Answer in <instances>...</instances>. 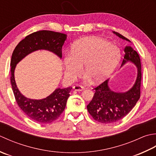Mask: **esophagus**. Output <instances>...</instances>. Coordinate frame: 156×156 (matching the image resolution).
Masks as SVG:
<instances>
[{
    "instance_id": "34e87169",
    "label": "esophagus",
    "mask_w": 156,
    "mask_h": 156,
    "mask_svg": "<svg viewBox=\"0 0 156 156\" xmlns=\"http://www.w3.org/2000/svg\"><path fill=\"white\" fill-rule=\"evenodd\" d=\"M73 90L75 91H83L84 90V87H83L82 85H76L73 86Z\"/></svg>"
}]
</instances>
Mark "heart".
Returning a JSON list of instances; mask_svg holds the SVG:
<instances>
[{
	"mask_svg": "<svg viewBox=\"0 0 156 156\" xmlns=\"http://www.w3.org/2000/svg\"><path fill=\"white\" fill-rule=\"evenodd\" d=\"M119 49L115 45L98 37L79 40L72 46L71 55L64 58L65 76L69 81L84 73L94 82H100L114 71L120 60Z\"/></svg>",
	"mask_w": 156,
	"mask_h": 156,
	"instance_id": "obj_1",
	"label": "heart"
}]
</instances>
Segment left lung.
Returning <instances> with one entry per match:
<instances>
[{
    "instance_id": "8db88e82",
    "label": "left lung",
    "mask_w": 156,
    "mask_h": 156,
    "mask_svg": "<svg viewBox=\"0 0 156 156\" xmlns=\"http://www.w3.org/2000/svg\"><path fill=\"white\" fill-rule=\"evenodd\" d=\"M113 33L130 42L119 33L116 31ZM124 50L125 55L121 66L128 61L134 63L137 67V77L133 87L125 93H117L111 90L108 84V79L94 88L96 90L94 96L87 108L93 119L101 123H113L121 120L131 112L140 98L142 76L140 57L131 46H126Z\"/></svg>"
}]
</instances>
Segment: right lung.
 Returning a JSON list of instances; mask_svg holds the SVG:
<instances>
[{
  "label": "right lung",
  "mask_w": 156,
  "mask_h": 156,
  "mask_svg": "<svg viewBox=\"0 0 156 156\" xmlns=\"http://www.w3.org/2000/svg\"><path fill=\"white\" fill-rule=\"evenodd\" d=\"M66 39L65 34L40 30L25 37L17 44L11 60V83L19 107L31 120L40 124H49L58 119L64 111L72 87L58 88L42 100H31L22 95L16 85L14 71L16 65L25 56L38 50H47L62 57V47Z\"/></svg>",
  "instance_id": "add662e5"
}]
</instances>
